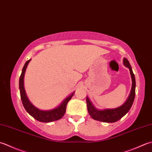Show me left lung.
<instances>
[{"instance_id": "8db88e82", "label": "left lung", "mask_w": 152, "mask_h": 152, "mask_svg": "<svg viewBox=\"0 0 152 152\" xmlns=\"http://www.w3.org/2000/svg\"><path fill=\"white\" fill-rule=\"evenodd\" d=\"M123 63L124 66L129 68L130 75L132 78V88L130 91L129 97L126 102L123 105L115 109H107L104 110H98L93 105V104L86 97V103H87V107L89 114L91 117L94 120L99 121L104 123H115L118 121L125 115L129 110L131 108L132 103L135 97V88H136V80L135 76L132 72V67L130 66L129 61L126 58H124Z\"/></svg>"}]
</instances>
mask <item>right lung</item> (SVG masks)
<instances>
[{
    "label": "right lung",
    "instance_id": "right-lung-1",
    "mask_svg": "<svg viewBox=\"0 0 152 152\" xmlns=\"http://www.w3.org/2000/svg\"><path fill=\"white\" fill-rule=\"evenodd\" d=\"M30 61L31 59H29V61H27L25 63L24 66L23 67L22 72V74H21L19 80L20 97L23 107H24L26 111L28 112L31 117H33L35 119H36L39 122H42V123H50V122L61 119L65 114L67 103L71 99V98L72 97L74 92H73L72 94L70 95L67 98H66L60 105L53 109L49 110V111H42V110H40L37 109V107H35L34 105H32L31 103L29 101L28 97L26 96L24 86H23L24 74L26 72V68L28 66V64Z\"/></svg>",
    "mask_w": 152,
    "mask_h": 152
}]
</instances>
